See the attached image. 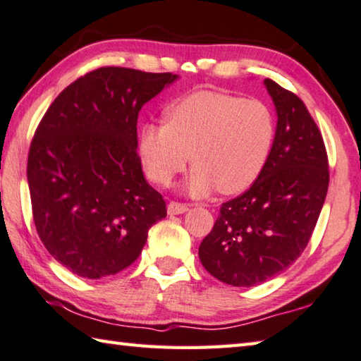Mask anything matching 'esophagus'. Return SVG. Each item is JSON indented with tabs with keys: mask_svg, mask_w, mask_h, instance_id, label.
I'll list each match as a JSON object with an SVG mask.
<instances>
[{
	"mask_svg": "<svg viewBox=\"0 0 361 361\" xmlns=\"http://www.w3.org/2000/svg\"><path fill=\"white\" fill-rule=\"evenodd\" d=\"M188 209L187 204L184 203H177V202H169L168 203V213L169 214H182Z\"/></svg>",
	"mask_w": 361,
	"mask_h": 361,
	"instance_id": "34e87169",
	"label": "esophagus"
}]
</instances>
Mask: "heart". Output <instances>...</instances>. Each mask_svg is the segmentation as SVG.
<instances>
[{
  "mask_svg": "<svg viewBox=\"0 0 361 361\" xmlns=\"http://www.w3.org/2000/svg\"><path fill=\"white\" fill-rule=\"evenodd\" d=\"M274 142V118L259 99L203 90L176 99L164 109V124H145L138 152L149 179L168 185L195 163L185 192L203 197L247 188L262 173Z\"/></svg>",
  "mask_w": 361,
  "mask_h": 361,
  "instance_id": "heart-1",
  "label": "heart"
}]
</instances>
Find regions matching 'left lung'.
Segmentation results:
<instances>
[{"instance_id":"8db88e82","label":"left lung","mask_w":361,"mask_h":361,"mask_svg":"<svg viewBox=\"0 0 361 361\" xmlns=\"http://www.w3.org/2000/svg\"><path fill=\"white\" fill-rule=\"evenodd\" d=\"M277 113L274 142L262 173L242 195L223 203L198 257L216 279L253 287L300 257L329 185L318 126L297 95L264 79Z\"/></svg>"}]
</instances>
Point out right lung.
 Returning a JSON list of instances; mask_svg holds the SVG:
<instances>
[{"label":"right lung","instance_id":"add662e5","mask_svg":"<svg viewBox=\"0 0 361 361\" xmlns=\"http://www.w3.org/2000/svg\"><path fill=\"white\" fill-rule=\"evenodd\" d=\"M177 79L99 68L66 87L38 124L27 161L33 221L71 273L99 279L126 269L166 218L161 193L143 177L137 119Z\"/></svg>","mask_w":361,"mask_h":361}]
</instances>
